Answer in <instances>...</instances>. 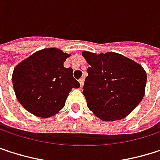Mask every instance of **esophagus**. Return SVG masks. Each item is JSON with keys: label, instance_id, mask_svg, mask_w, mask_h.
<instances>
[{"label": "esophagus", "instance_id": "1", "mask_svg": "<svg viewBox=\"0 0 160 160\" xmlns=\"http://www.w3.org/2000/svg\"><path fill=\"white\" fill-rule=\"evenodd\" d=\"M79 83H80V86H81V88H82L83 86H84V83H85V77H82V78L79 80Z\"/></svg>", "mask_w": 160, "mask_h": 160}]
</instances>
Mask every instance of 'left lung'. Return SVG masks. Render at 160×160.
Returning <instances> with one entry per match:
<instances>
[{
  "mask_svg": "<svg viewBox=\"0 0 160 160\" xmlns=\"http://www.w3.org/2000/svg\"><path fill=\"white\" fill-rule=\"evenodd\" d=\"M89 64L83 87L88 109L100 119L126 118L144 96L146 72L139 63L115 52L83 51Z\"/></svg>",
  "mask_w": 160,
  "mask_h": 160,
  "instance_id": "left-lung-1",
  "label": "left lung"
}]
</instances>
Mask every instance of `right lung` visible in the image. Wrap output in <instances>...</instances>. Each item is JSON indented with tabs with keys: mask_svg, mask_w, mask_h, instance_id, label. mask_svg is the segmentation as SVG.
Masks as SVG:
<instances>
[{
	"mask_svg": "<svg viewBox=\"0 0 160 160\" xmlns=\"http://www.w3.org/2000/svg\"><path fill=\"white\" fill-rule=\"evenodd\" d=\"M71 54L58 48H44L18 63L12 81L20 104L38 118H50L65 105L72 88H80L72 69L63 63Z\"/></svg>",
	"mask_w": 160,
	"mask_h": 160,
	"instance_id": "1",
	"label": "right lung"
}]
</instances>
